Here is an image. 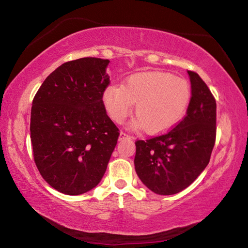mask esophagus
<instances>
[{"instance_id":"34e87169","label":"esophagus","mask_w":248,"mask_h":248,"mask_svg":"<svg viewBox=\"0 0 248 248\" xmlns=\"http://www.w3.org/2000/svg\"><path fill=\"white\" fill-rule=\"evenodd\" d=\"M130 140V139H132V137H130V136H128L127 133H124V132H120L119 133V141H123V140Z\"/></svg>"}]
</instances>
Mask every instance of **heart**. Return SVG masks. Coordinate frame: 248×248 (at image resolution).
<instances>
[{"mask_svg":"<svg viewBox=\"0 0 248 248\" xmlns=\"http://www.w3.org/2000/svg\"><path fill=\"white\" fill-rule=\"evenodd\" d=\"M103 105L110 119L121 124L134 105L133 127L148 134H162L174 128L186 114L191 89L186 79L166 72H138L119 85L104 90Z\"/></svg>","mask_w":248,"mask_h":248,"instance_id":"1","label":"heart"}]
</instances>
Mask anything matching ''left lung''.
I'll return each instance as SVG.
<instances>
[{"instance_id": "1", "label": "left lung", "mask_w": 248, "mask_h": 248, "mask_svg": "<svg viewBox=\"0 0 248 248\" xmlns=\"http://www.w3.org/2000/svg\"><path fill=\"white\" fill-rule=\"evenodd\" d=\"M191 100L186 116L165 134L136 142L134 169L157 195L184 190L207 167L216 142L217 103L201 78L188 71Z\"/></svg>"}]
</instances>
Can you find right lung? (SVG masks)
I'll list each match as a JSON object with an SVG mask.
<instances>
[{
	"label": "right lung",
	"mask_w": 248,
	"mask_h": 248,
	"mask_svg": "<svg viewBox=\"0 0 248 248\" xmlns=\"http://www.w3.org/2000/svg\"><path fill=\"white\" fill-rule=\"evenodd\" d=\"M109 60L81 58L59 66L32 100L31 139L40 175L62 194L82 195L97 186L119 130L102 95Z\"/></svg>",
	"instance_id": "right-lung-1"
}]
</instances>
